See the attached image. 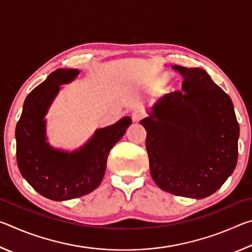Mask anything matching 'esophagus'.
Instances as JSON below:
<instances>
[{
  "mask_svg": "<svg viewBox=\"0 0 252 252\" xmlns=\"http://www.w3.org/2000/svg\"><path fill=\"white\" fill-rule=\"evenodd\" d=\"M144 118V112L141 110H135L132 112V120L138 122Z\"/></svg>",
  "mask_w": 252,
  "mask_h": 252,
  "instance_id": "34e87169",
  "label": "esophagus"
}]
</instances>
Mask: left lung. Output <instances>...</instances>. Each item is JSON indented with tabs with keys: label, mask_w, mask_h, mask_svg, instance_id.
Instances as JSON below:
<instances>
[{
	"label": "left lung",
	"mask_w": 252,
	"mask_h": 252,
	"mask_svg": "<svg viewBox=\"0 0 252 252\" xmlns=\"http://www.w3.org/2000/svg\"><path fill=\"white\" fill-rule=\"evenodd\" d=\"M172 69L182 75V90L165 94L141 121L151 177L167 192L203 199L236 168L239 125L230 96L206 71Z\"/></svg>",
	"instance_id": "obj_1"
}]
</instances>
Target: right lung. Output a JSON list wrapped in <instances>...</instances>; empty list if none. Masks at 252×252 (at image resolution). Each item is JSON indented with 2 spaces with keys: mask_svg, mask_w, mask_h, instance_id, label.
Returning <instances> with one entry per match:
<instances>
[{
  "mask_svg": "<svg viewBox=\"0 0 252 252\" xmlns=\"http://www.w3.org/2000/svg\"><path fill=\"white\" fill-rule=\"evenodd\" d=\"M78 70L58 69L29 93L15 127L16 161L23 178L43 197L63 201L82 197L96 189L104 176L106 159L131 125L125 117L112 126L95 131L78 151L67 153L45 141L44 117L60 90L71 82Z\"/></svg>",
  "mask_w": 252,
  "mask_h": 252,
  "instance_id": "obj_1",
  "label": "right lung"
}]
</instances>
